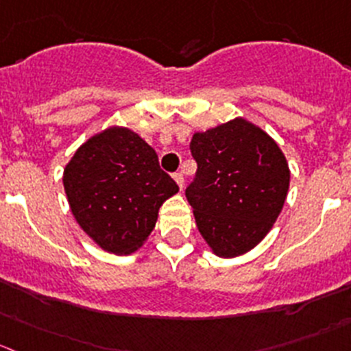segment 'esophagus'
Here are the masks:
<instances>
[{
    "mask_svg": "<svg viewBox=\"0 0 351 351\" xmlns=\"http://www.w3.org/2000/svg\"><path fill=\"white\" fill-rule=\"evenodd\" d=\"M173 181L178 182L179 189H182V188H184V176H182V173H181V172H178V173H173Z\"/></svg>",
    "mask_w": 351,
    "mask_h": 351,
    "instance_id": "34e87169",
    "label": "esophagus"
}]
</instances>
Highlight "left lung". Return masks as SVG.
I'll list each match as a JSON object with an SVG mask.
<instances>
[{
  "instance_id": "obj_1",
  "label": "left lung",
  "mask_w": 351,
  "mask_h": 351,
  "mask_svg": "<svg viewBox=\"0 0 351 351\" xmlns=\"http://www.w3.org/2000/svg\"><path fill=\"white\" fill-rule=\"evenodd\" d=\"M189 148L198 170L186 198L199 234L220 258L245 255L269 234L285 206V153L243 117L195 132Z\"/></svg>"
}]
</instances>
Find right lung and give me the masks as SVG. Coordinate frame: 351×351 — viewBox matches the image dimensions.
<instances>
[{
    "label": "right lung",
    "mask_w": 351,
    "mask_h": 351,
    "mask_svg": "<svg viewBox=\"0 0 351 351\" xmlns=\"http://www.w3.org/2000/svg\"><path fill=\"white\" fill-rule=\"evenodd\" d=\"M73 219L101 250L131 255L155 228L158 210L179 191L155 149L132 129L112 125L91 136L63 170Z\"/></svg>",
    "instance_id": "1"
}]
</instances>
